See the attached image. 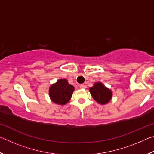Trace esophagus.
Instances as JSON below:
<instances>
[{
	"label": "esophagus",
	"mask_w": 154,
	"mask_h": 154,
	"mask_svg": "<svg viewBox=\"0 0 154 154\" xmlns=\"http://www.w3.org/2000/svg\"><path fill=\"white\" fill-rule=\"evenodd\" d=\"M79 88H81V89H85V88H86V85L82 84V85H79Z\"/></svg>",
	"instance_id": "obj_1"
}]
</instances>
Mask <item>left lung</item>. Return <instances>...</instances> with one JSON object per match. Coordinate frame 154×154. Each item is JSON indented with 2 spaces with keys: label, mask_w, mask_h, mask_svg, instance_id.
I'll return each mask as SVG.
<instances>
[{
  "label": "left lung",
  "mask_w": 154,
  "mask_h": 154,
  "mask_svg": "<svg viewBox=\"0 0 154 154\" xmlns=\"http://www.w3.org/2000/svg\"><path fill=\"white\" fill-rule=\"evenodd\" d=\"M92 98L100 105H106L110 102L113 92L109 88L100 82H95L92 87L89 88Z\"/></svg>",
  "instance_id": "obj_1"
}]
</instances>
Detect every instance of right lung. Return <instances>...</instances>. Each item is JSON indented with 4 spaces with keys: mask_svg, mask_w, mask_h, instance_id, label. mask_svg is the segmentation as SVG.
<instances>
[{
    "mask_svg": "<svg viewBox=\"0 0 154 154\" xmlns=\"http://www.w3.org/2000/svg\"><path fill=\"white\" fill-rule=\"evenodd\" d=\"M75 90L66 79H60L51 85L49 95L52 102L59 105H64L69 102Z\"/></svg>",
    "mask_w": 154,
    "mask_h": 154,
    "instance_id": "1",
    "label": "right lung"
}]
</instances>
